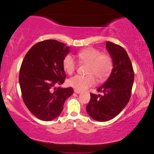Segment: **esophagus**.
Listing matches in <instances>:
<instances>
[{"label": "esophagus", "instance_id": "34e87169", "mask_svg": "<svg viewBox=\"0 0 154 154\" xmlns=\"http://www.w3.org/2000/svg\"><path fill=\"white\" fill-rule=\"evenodd\" d=\"M74 92L76 93V94H80V93H81L80 91L77 90H74Z\"/></svg>", "mask_w": 154, "mask_h": 154}]
</instances>
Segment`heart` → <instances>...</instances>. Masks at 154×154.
Returning a JSON list of instances; mask_svg holds the SVG:
<instances>
[{
    "label": "heart",
    "mask_w": 154,
    "mask_h": 154,
    "mask_svg": "<svg viewBox=\"0 0 154 154\" xmlns=\"http://www.w3.org/2000/svg\"><path fill=\"white\" fill-rule=\"evenodd\" d=\"M77 57L81 62L88 64L87 75H75L68 80L70 86L79 91L86 90L96 83V78L103 82L110 75L113 69V60L106 54H101L97 49L88 48L78 52ZM63 68L67 73L71 74L77 67L76 61L71 55H67L63 60Z\"/></svg>",
    "instance_id": "b5f03b06"
}]
</instances>
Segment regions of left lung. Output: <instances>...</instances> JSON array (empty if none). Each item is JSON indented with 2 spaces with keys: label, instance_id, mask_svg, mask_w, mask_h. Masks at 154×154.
Returning <instances> with one entry per match:
<instances>
[{
  "label": "left lung",
  "instance_id": "left-lung-1",
  "mask_svg": "<svg viewBox=\"0 0 154 154\" xmlns=\"http://www.w3.org/2000/svg\"><path fill=\"white\" fill-rule=\"evenodd\" d=\"M106 49L113 60V69L107 80L97 88L103 94H90L86 111L98 122L111 120L127 105L131 96L134 75L126 51L113 43L106 42Z\"/></svg>",
  "mask_w": 154,
  "mask_h": 154
}]
</instances>
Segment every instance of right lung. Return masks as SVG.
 I'll return each mask as SVG.
<instances>
[{"label": "right lung", "mask_w": 154, "mask_h": 154, "mask_svg": "<svg viewBox=\"0 0 154 154\" xmlns=\"http://www.w3.org/2000/svg\"><path fill=\"white\" fill-rule=\"evenodd\" d=\"M70 47L56 40L37 43L26 54L21 65L19 83L23 100L36 118L53 120L63 110L65 100L73 93L71 87L54 88L66 78L63 60Z\"/></svg>", "instance_id": "add662e5"}]
</instances>
